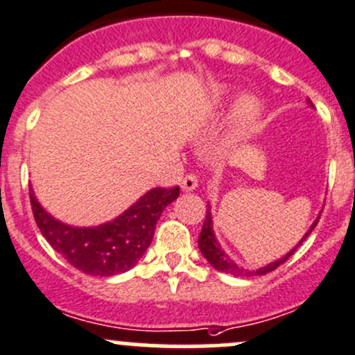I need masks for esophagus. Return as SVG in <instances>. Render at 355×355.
Instances as JSON below:
<instances>
[{"label": "esophagus", "instance_id": "esophagus-1", "mask_svg": "<svg viewBox=\"0 0 355 355\" xmlns=\"http://www.w3.org/2000/svg\"><path fill=\"white\" fill-rule=\"evenodd\" d=\"M180 187H182V191H185V192L194 191V189L198 187V178H196L194 175H185V177L182 178Z\"/></svg>", "mask_w": 355, "mask_h": 355}]
</instances>
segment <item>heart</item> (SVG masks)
I'll list each match as a JSON object with an SVG mask.
<instances>
[{
	"label": "heart",
	"mask_w": 355,
	"mask_h": 355,
	"mask_svg": "<svg viewBox=\"0 0 355 355\" xmlns=\"http://www.w3.org/2000/svg\"><path fill=\"white\" fill-rule=\"evenodd\" d=\"M230 92L232 91L228 85H213L209 92H207L206 105L213 110L220 108L223 103L230 99ZM261 114H263V106H261V103L254 96H242V98H239L235 105L232 106L230 114H228V144H234L239 139L252 134Z\"/></svg>",
	"instance_id": "heart-1"
}]
</instances>
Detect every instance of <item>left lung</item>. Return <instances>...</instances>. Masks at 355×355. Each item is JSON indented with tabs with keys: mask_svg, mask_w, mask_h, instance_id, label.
I'll return each instance as SVG.
<instances>
[{
	"mask_svg": "<svg viewBox=\"0 0 355 355\" xmlns=\"http://www.w3.org/2000/svg\"><path fill=\"white\" fill-rule=\"evenodd\" d=\"M307 105L313 106V103L307 101ZM318 220H320V216H318L316 221L311 225V228L306 232V235L300 239L299 244L293 247V249H290L284 257H280V259L273 261V263L266 264V266H263V268H257V270H245V268L239 266V264L235 263L234 259H230V256H228V254L225 252L223 249H221L220 242H218L216 237H214L213 218H211V207L207 206L206 218H204V223H202V230H200V235H199V249H200V252H202V256L207 259V263H209L211 266L214 268V270L223 271V273H230V275H234V277H261V275L270 273V271L277 270L280 264H284L285 261H287L288 257L292 256V254L295 252L297 249H299V245L302 244V242L306 241L307 237H309V234L314 230V227L318 225Z\"/></svg>",
	"mask_w": 355,
	"mask_h": 355,
	"instance_id": "left-lung-1",
	"label": "left lung"
}]
</instances>
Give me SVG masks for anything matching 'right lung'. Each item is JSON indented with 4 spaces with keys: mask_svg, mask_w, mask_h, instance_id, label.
<instances>
[{
    "mask_svg": "<svg viewBox=\"0 0 355 355\" xmlns=\"http://www.w3.org/2000/svg\"><path fill=\"white\" fill-rule=\"evenodd\" d=\"M180 189L156 187L108 223L71 227L53 218L28 191L35 223L53 249L77 270L92 277H114L139 263L155 235L156 223Z\"/></svg>",
    "mask_w": 355,
    "mask_h": 355,
    "instance_id": "obj_1",
    "label": "right lung"
}]
</instances>
